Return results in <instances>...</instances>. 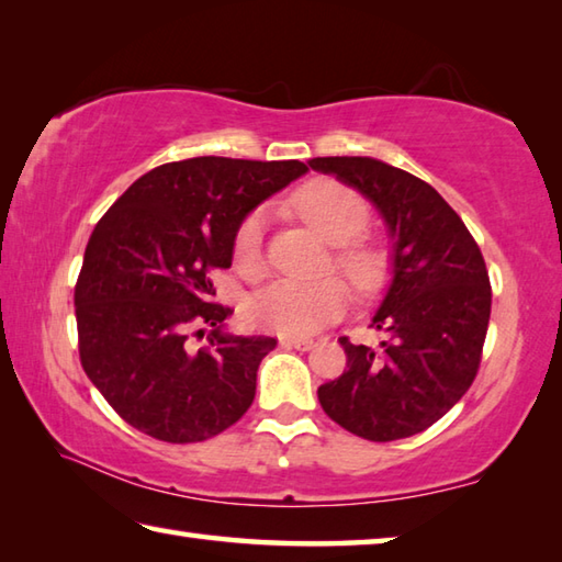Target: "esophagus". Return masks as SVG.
Here are the masks:
<instances>
[{"label": "esophagus", "mask_w": 562, "mask_h": 562, "mask_svg": "<svg viewBox=\"0 0 562 562\" xmlns=\"http://www.w3.org/2000/svg\"><path fill=\"white\" fill-rule=\"evenodd\" d=\"M280 344L284 346V349H297V351L314 349V341L312 339H300V336H282Z\"/></svg>", "instance_id": "1"}]
</instances>
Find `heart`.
Returning a JSON list of instances; mask_svg holds the SVG:
<instances>
[{
    "label": "heart",
    "instance_id": "heart-1",
    "mask_svg": "<svg viewBox=\"0 0 562 562\" xmlns=\"http://www.w3.org/2000/svg\"><path fill=\"white\" fill-rule=\"evenodd\" d=\"M294 209L324 240L334 246V265L356 290L371 292L383 280V255L356 240L369 226V203L361 193L334 179H316L297 191ZM262 209H255L243 218L233 240V260L246 278L262 272ZM349 307V292L336 278L316 282L274 280L258 292L252 302V319L262 329L284 336H307Z\"/></svg>",
    "mask_w": 562,
    "mask_h": 562
}]
</instances>
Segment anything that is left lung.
<instances>
[{
    "label": "left lung",
    "instance_id": "8db88e82",
    "mask_svg": "<svg viewBox=\"0 0 562 562\" xmlns=\"http://www.w3.org/2000/svg\"><path fill=\"white\" fill-rule=\"evenodd\" d=\"M307 165L369 199L391 236V268L375 329L379 349L341 336L346 369L319 385L324 413L371 442L417 435L472 385L492 314V284L472 233L430 183L373 157Z\"/></svg>",
    "mask_w": 562,
    "mask_h": 562
}]
</instances>
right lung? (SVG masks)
<instances>
[{"mask_svg": "<svg viewBox=\"0 0 562 562\" xmlns=\"http://www.w3.org/2000/svg\"><path fill=\"white\" fill-rule=\"evenodd\" d=\"M307 175L297 159L193 157L139 177L98 221L76 284L80 363L122 420L161 442H203L252 405L278 341L226 331L211 270L233 262L243 218ZM209 325L207 346L188 331ZM203 334V329H199Z\"/></svg>", "mask_w": 562, "mask_h": 562, "instance_id": "add662e5", "label": "right lung"}]
</instances>
